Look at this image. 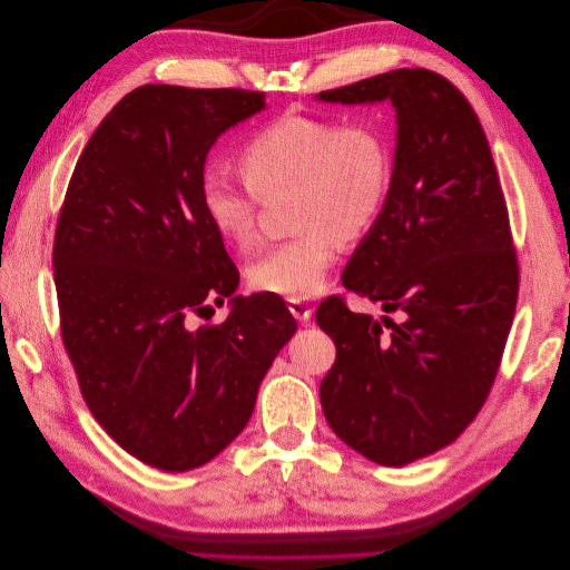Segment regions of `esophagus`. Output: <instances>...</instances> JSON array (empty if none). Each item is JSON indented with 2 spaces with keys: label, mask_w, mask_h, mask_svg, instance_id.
I'll return each instance as SVG.
<instances>
[{
  "label": "esophagus",
  "mask_w": 570,
  "mask_h": 570,
  "mask_svg": "<svg viewBox=\"0 0 570 570\" xmlns=\"http://www.w3.org/2000/svg\"><path fill=\"white\" fill-rule=\"evenodd\" d=\"M287 308H289V314L295 316L297 321H302V323H306L308 318H312V314H314V308L308 306L306 302H302V299H287Z\"/></svg>",
  "instance_id": "esophagus-1"
}]
</instances>
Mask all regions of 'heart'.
<instances>
[{"label": "heart", "instance_id": "1", "mask_svg": "<svg viewBox=\"0 0 570 570\" xmlns=\"http://www.w3.org/2000/svg\"><path fill=\"white\" fill-rule=\"evenodd\" d=\"M247 187L206 174L199 204L220 239L245 249L256 237L262 202L292 195L295 237L266 249L247 268L254 289L308 299L323 289L337 245L356 243L381 220L392 187L387 132L371 120L289 114L254 132L237 157Z\"/></svg>", "mask_w": 570, "mask_h": 570}]
</instances>
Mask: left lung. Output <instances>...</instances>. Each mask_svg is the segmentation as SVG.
<instances>
[{
  "label": "left lung",
  "instance_id": "obj_1",
  "mask_svg": "<svg viewBox=\"0 0 570 570\" xmlns=\"http://www.w3.org/2000/svg\"><path fill=\"white\" fill-rule=\"evenodd\" d=\"M318 99L396 111L390 199L342 285L404 318L331 297L316 321L337 347L321 383L325 421L354 452L406 465L452 444L497 377L519 297L507 202L485 130L440 73L396 68Z\"/></svg>",
  "mask_w": 570,
  "mask_h": 570
}]
</instances>
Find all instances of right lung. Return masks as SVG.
<instances>
[{"mask_svg":"<svg viewBox=\"0 0 570 570\" xmlns=\"http://www.w3.org/2000/svg\"><path fill=\"white\" fill-rule=\"evenodd\" d=\"M264 92L142 85L85 145L55 235L61 337L82 400L128 454L183 473L243 433L295 335L281 297H233L239 273L199 204L220 132ZM232 297L218 326L194 318Z\"/></svg>","mask_w":570,"mask_h":570,"instance_id":"obj_1","label":"right lung"}]
</instances>
